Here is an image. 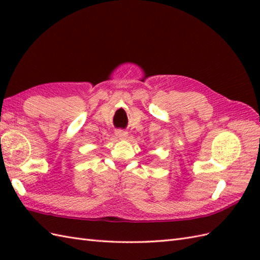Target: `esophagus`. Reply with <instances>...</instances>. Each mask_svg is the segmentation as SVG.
I'll list each match as a JSON object with an SVG mask.
<instances>
[{
	"label": "esophagus",
	"mask_w": 260,
	"mask_h": 260,
	"mask_svg": "<svg viewBox=\"0 0 260 260\" xmlns=\"http://www.w3.org/2000/svg\"><path fill=\"white\" fill-rule=\"evenodd\" d=\"M116 136H117L119 140L125 141L127 137H128V133H127V132H125V131H117V132H116Z\"/></svg>",
	"instance_id": "esophagus-1"
}]
</instances>
